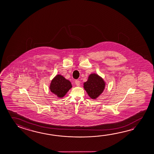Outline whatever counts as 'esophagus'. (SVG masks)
I'll return each mask as SVG.
<instances>
[{
  "instance_id": "34e87169",
  "label": "esophagus",
  "mask_w": 154,
  "mask_h": 154,
  "mask_svg": "<svg viewBox=\"0 0 154 154\" xmlns=\"http://www.w3.org/2000/svg\"><path fill=\"white\" fill-rule=\"evenodd\" d=\"M80 83H81V82H80V81H79V80H76L75 81V84H76V85H80Z\"/></svg>"
}]
</instances>
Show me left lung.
Segmentation results:
<instances>
[{
	"instance_id": "left-lung-1",
	"label": "left lung",
	"mask_w": 154,
	"mask_h": 154,
	"mask_svg": "<svg viewBox=\"0 0 154 154\" xmlns=\"http://www.w3.org/2000/svg\"><path fill=\"white\" fill-rule=\"evenodd\" d=\"M105 88V82L96 73H92L84 83V88L91 98L96 99L103 93Z\"/></svg>"
}]
</instances>
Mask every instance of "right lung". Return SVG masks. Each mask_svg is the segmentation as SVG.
I'll use <instances>...</instances> for the list:
<instances>
[{
  "instance_id": "add662e5",
  "label": "right lung",
  "mask_w": 154,
  "mask_h": 154,
  "mask_svg": "<svg viewBox=\"0 0 154 154\" xmlns=\"http://www.w3.org/2000/svg\"><path fill=\"white\" fill-rule=\"evenodd\" d=\"M72 88L70 82L61 75H57L51 82L49 88L58 98H62Z\"/></svg>"
}]
</instances>
